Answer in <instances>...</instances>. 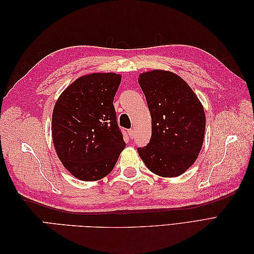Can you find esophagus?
Instances as JSON below:
<instances>
[{
    "mask_svg": "<svg viewBox=\"0 0 254 254\" xmlns=\"http://www.w3.org/2000/svg\"><path fill=\"white\" fill-rule=\"evenodd\" d=\"M128 133H129L130 137H134V136H135V131H134V129H129V130H128Z\"/></svg>",
    "mask_w": 254,
    "mask_h": 254,
    "instance_id": "esophagus-1",
    "label": "esophagus"
}]
</instances>
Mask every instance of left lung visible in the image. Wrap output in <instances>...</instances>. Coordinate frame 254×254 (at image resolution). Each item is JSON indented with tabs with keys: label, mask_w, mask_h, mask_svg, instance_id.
Wrapping results in <instances>:
<instances>
[{
	"label": "left lung",
	"mask_w": 254,
	"mask_h": 254,
	"mask_svg": "<svg viewBox=\"0 0 254 254\" xmlns=\"http://www.w3.org/2000/svg\"><path fill=\"white\" fill-rule=\"evenodd\" d=\"M139 84L150 112L151 137L137 152L153 174L178 177L194 164L201 150L203 107L189 84L172 72L143 73Z\"/></svg>",
	"instance_id": "1"
}]
</instances>
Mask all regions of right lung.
I'll return each instance as SVG.
<instances>
[{
	"label": "right lung",
	"instance_id": "right-lung-1",
	"mask_svg": "<svg viewBox=\"0 0 254 254\" xmlns=\"http://www.w3.org/2000/svg\"><path fill=\"white\" fill-rule=\"evenodd\" d=\"M121 79L114 73L82 76L63 92L54 107V146L64 166L79 180L104 178L125 148L113 106Z\"/></svg>",
	"mask_w": 254,
	"mask_h": 254
}]
</instances>
